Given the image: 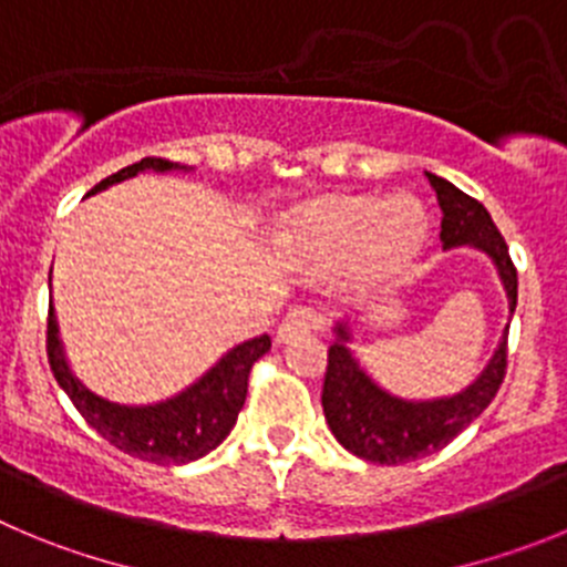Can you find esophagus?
I'll use <instances>...</instances> for the list:
<instances>
[{"label":"esophagus","mask_w":567,"mask_h":567,"mask_svg":"<svg viewBox=\"0 0 567 567\" xmlns=\"http://www.w3.org/2000/svg\"><path fill=\"white\" fill-rule=\"evenodd\" d=\"M321 324H324V319H321V316L316 313V310H310V308H293L288 316H285L282 324H279L277 341H288L290 336H299V332L319 330Z\"/></svg>","instance_id":"34e87169"}]
</instances>
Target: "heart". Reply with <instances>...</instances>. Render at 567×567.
Listing matches in <instances>:
<instances>
[{
    "mask_svg": "<svg viewBox=\"0 0 567 567\" xmlns=\"http://www.w3.org/2000/svg\"><path fill=\"white\" fill-rule=\"evenodd\" d=\"M425 235V215L411 198H327L299 212L290 243L316 266H338L355 257L367 277L396 271Z\"/></svg>",
    "mask_w": 567,
    "mask_h": 567,
    "instance_id": "obj_1",
    "label": "heart"
}]
</instances>
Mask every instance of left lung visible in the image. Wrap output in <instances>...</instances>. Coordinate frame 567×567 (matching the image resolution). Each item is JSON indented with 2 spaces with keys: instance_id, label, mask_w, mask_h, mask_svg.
Wrapping results in <instances>:
<instances>
[{
  "instance_id": "obj_1",
  "label": "left lung",
  "mask_w": 567,
  "mask_h": 567,
  "mask_svg": "<svg viewBox=\"0 0 567 567\" xmlns=\"http://www.w3.org/2000/svg\"><path fill=\"white\" fill-rule=\"evenodd\" d=\"M425 176L436 189L439 206H442V231H439L442 246H475L489 254L509 296V313H515L517 271L506 240L501 237L498 226L492 224L489 212L451 182L433 173H425ZM506 338H509V327L481 378L462 394L414 403V400H400L380 389L358 367L347 347L349 327L338 324L336 341L327 349V372L324 385H321V405H324L332 436L349 453L374 464H405L442 451L470 422L478 420L498 394L506 374Z\"/></svg>"
}]
</instances>
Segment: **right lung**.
Returning <instances> with one entry per match:
<instances>
[{
    "mask_svg": "<svg viewBox=\"0 0 567 567\" xmlns=\"http://www.w3.org/2000/svg\"><path fill=\"white\" fill-rule=\"evenodd\" d=\"M142 171H187L184 164L167 162V158L147 156L142 162L128 164L114 176L103 178L97 187L89 189V195L111 187L116 182L136 176ZM271 349V338L259 336L240 343L231 352H226L198 383L189 385L178 396H171L156 405H120L109 403L94 391H89L81 380L72 374L66 358H63L61 341H58L55 313L50 305V319H47V358L55 374L58 385L66 391L89 427L100 433L116 451L142 458L151 464H187L195 458L215 451L229 431L235 427L237 414L246 403L248 374L251 367Z\"/></svg>",
    "mask_w": 567,
    "mask_h": 567,
    "instance_id": "add662e5",
    "label": "right lung"
}]
</instances>
